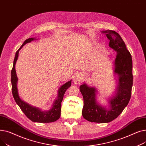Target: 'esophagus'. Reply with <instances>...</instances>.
I'll return each mask as SVG.
<instances>
[{
  "instance_id": "34e87169",
  "label": "esophagus",
  "mask_w": 146,
  "mask_h": 146,
  "mask_svg": "<svg viewBox=\"0 0 146 146\" xmlns=\"http://www.w3.org/2000/svg\"><path fill=\"white\" fill-rule=\"evenodd\" d=\"M82 75L80 73H76L74 74L73 76V82L75 84H79L80 83V82H82Z\"/></svg>"
}]
</instances>
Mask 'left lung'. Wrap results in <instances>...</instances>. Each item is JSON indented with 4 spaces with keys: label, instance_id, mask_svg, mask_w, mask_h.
I'll list each match as a JSON object with an SVG mask.
<instances>
[{
    "label": "left lung",
    "instance_id": "obj_1",
    "mask_svg": "<svg viewBox=\"0 0 146 146\" xmlns=\"http://www.w3.org/2000/svg\"><path fill=\"white\" fill-rule=\"evenodd\" d=\"M102 33L110 40V47L117 52L113 72L118 80L115 95L108 99V105L106 106L97 102L98 90L95 88L84 83L80 86V90L83 97V118L90 122L108 123L118 117L129 101L133 80V62L131 54L117 33L112 30Z\"/></svg>",
    "mask_w": 146,
    "mask_h": 146
}]
</instances>
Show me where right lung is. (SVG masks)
Returning a JSON list of instances; mask_svg holds the SVG:
<instances>
[{"label":"right lung","instance_id":"1","mask_svg":"<svg viewBox=\"0 0 146 146\" xmlns=\"http://www.w3.org/2000/svg\"><path fill=\"white\" fill-rule=\"evenodd\" d=\"M36 40V38H29L26 40L21 47L17 51L13 61V65L11 71V83L12 91L13 98L15 102L20 107L21 110L25 113V115L31 120L35 122H42L47 123L57 121L61 115V105L63 99L64 95L66 90L71 86L72 80L65 83L64 85L61 86L58 90V96L56 99L53 102L51 108L47 111H42L40 108L34 107L24 102L20 98L17 88L18 78L17 76L15 64L18 58L19 51L23 47V46L27 43L31 42Z\"/></svg>","mask_w":146,"mask_h":146}]
</instances>
